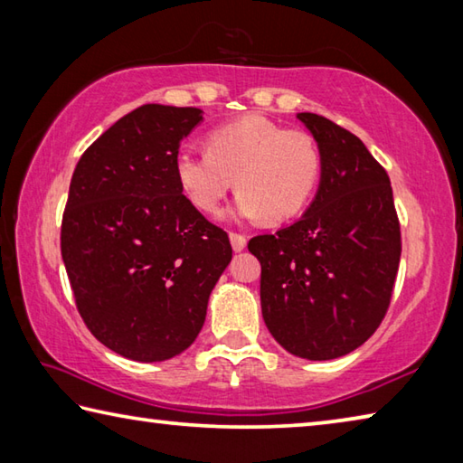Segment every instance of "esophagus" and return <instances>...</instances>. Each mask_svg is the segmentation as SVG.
Segmentation results:
<instances>
[{
	"instance_id": "1",
	"label": "esophagus",
	"mask_w": 463,
	"mask_h": 463,
	"mask_svg": "<svg viewBox=\"0 0 463 463\" xmlns=\"http://www.w3.org/2000/svg\"><path fill=\"white\" fill-rule=\"evenodd\" d=\"M230 241H232L233 252H241V250H244V248H246V244H248V238L244 236V233L230 232Z\"/></svg>"
}]
</instances>
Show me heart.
Segmentation results:
<instances>
[{
  "mask_svg": "<svg viewBox=\"0 0 463 463\" xmlns=\"http://www.w3.org/2000/svg\"><path fill=\"white\" fill-rule=\"evenodd\" d=\"M321 148L305 129H287L269 118L246 116L209 134V148H181L175 175L194 207L213 213L233 189L232 215H262L279 223L301 213L317 189Z\"/></svg>",
  "mask_w": 463,
  "mask_h": 463,
  "instance_id": "obj_1",
  "label": "heart"
}]
</instances>
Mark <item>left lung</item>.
I'll return each mask as SVG.
<instances>
[{
    "label": "left lung",
    "instance_id": "1",
    "mask_svg": "<svg viewBox=\"0 0 463 463\" xmlns=\"http://www.w3.org/2000/svg\"><path fill=\"white\" fill-rule=\"evenodd\" d=\"M323 156L317 197L277 233L248 241L262 266V317L287 352L334 360L360 347L391 307L401 222L384 166L358 136L298 113Z\"/></svg>",
    "mask_w": 463,
    "mask_h": 463
}]
</instances>
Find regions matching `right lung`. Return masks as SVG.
Here are the masks:
<instances>
[{"instance_id": "1", "label": "right lung", "mask_w": 463, "mask_h": 463, "mask_svg": "<svg viewBox=\"0 0 463 463\" xmlns=\"http://www.w3.org/2000/svg\"><path fill=\"white\" fill-rule=\"evenodd\" d=\"M197 108L146 103L79 158L61 254L87 329L134 362L184 352L232 260L227 233L184 197L175 175Z\"/></svg>"}]
</instances>
